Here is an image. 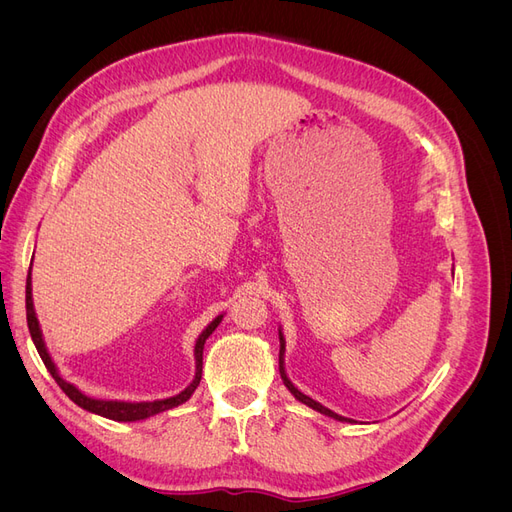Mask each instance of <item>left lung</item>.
<instances>
[{
  "label": "left lung",
  "instance_id": "left-lung-1",
  "mask_svg": "<svg viewBox=\"0 0 512 512\" xmlns=\"http://www.w3.org/2000/svg\"><path fill=\"white\" fill-rule=\"evenodd\" d=\"M282 356H284V337H282V333H280V374H282V380H284V384H286V389L297 397L301 404H305V406H309V408H314V410H318L320 414H324V416H331V418H335V421H350V418H346V416H339V414H335V412H331L329 408H324V406H320L318 401H314L312 397H307V395H303L299 389H294V384L288 380V376H286V371H284V361H282Z\"/></svg>",
  "mask_w": 512,
  "mask_h": 512
}]
</instances>
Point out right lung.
Masks as SVG:
<instances>
[{
  "mask_svg": "<svg viewBox=\"0 0 512 512\" xmlns=\"http://www.w3.org/2000/svg\"><path fill=\"white\" fill-rule=\"evenodd\" d=\"M25 307H27V327H29V333H32V339L36 344V350L40 354L42 363L46 365V369L51 371V376L55 378V382L59 384V389L64 391L76 406H81L89 412L94 414H100V416H106L111 418V421H143V418L147 416H153L158 412H164V410H170L175 406H181L183 401H188L192 397V393L196 391V386L200 384V376H203V348H205V342L207 337L215 331V327L222 322V316L215 318L209 327L200 333L198 342H196V348H194V356H196V376L192 380V384L188 386V389L181 391L179 395L175 397H168V399H160V401H138V404H130V401H104V399H91L87 395H83L79 389H76L74 384L66 382L64 378H61L57 374V369L51 361L49 352H46V346L42 342V333H40V324H38V318H36V312H34V301H32V267H29V275H27V286H25Z\"/></svg>",
  "mask_w": 512,
  "mask_h": 512,
  "instance_id": "1",
  "label": "right lung"
}]
</instances>
